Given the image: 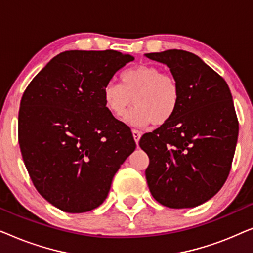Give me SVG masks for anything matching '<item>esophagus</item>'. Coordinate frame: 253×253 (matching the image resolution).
<instances>
[{"mask_svg": "<svg viewBox=\"0 0 253 253\" xmlns=\"http://www.w3.org/2000/svg\"><path fill=\"white\" fill-rule=\"evenodd\" d=\"M132 134H133L134 141H136V144L138 145V143H139L140 137H141V133H140L139 131H138V130H132Z\"/></svg>", "mask_w": 253, "mask_h": 253, "instance_id": "esophagus-1", "label": "esophagus"}]
</instances>
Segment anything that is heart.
I'll return each instance as SVG.
<instances>
[{
  "instance_id": "1",
  "label": "heart",
  "mask_w": 253,
  "mask_h": 253,
  "mask_svg": "<svg viewBox=\"0 0 253 253\" xmlns=\"http://www.w3.org/2000/svg\"><path fill=\"white\" fill-rule=\"evenodd\" d=\"M121 84L108 83L102 89L106 108L116 117H122L131 103L134 108L126 114L127 126L143 127L153 122L161 126L174 116L179 102L176 78L152 65H136L120 76Z\"/></svg>"
}]
</instances>
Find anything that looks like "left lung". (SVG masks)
<instances>
[{
    "label": "left lung",
    "mask_w": 253,
    "mask_h": 253,
    "mask_svg": "<svg viewBox=\"0 0 253 253\" xmlns=\"http://www.w3.org/2000/svg\"><path fill=\"white\" fill-rule=\"evenodd\" d=\"M145 56L167 65L179 87L174 116L140 138L139 146L150 158L148 188L157 202L170 209L202 205L222 188L236 148L238 121L230 89L189 51Z\"/></svg>",
    "instance_id": "left-lung-1"
}]
</instances>
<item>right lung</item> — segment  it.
Wrapping results in <instances>:
<instances>
[{
    "label": "right lung",
    "instance_id": "obj_1",
    "mask_svg": "<svg viewBox=\"0 0 253 253\" xmlns=\"http://www.w3.org/2000/svg\"><path fill=\"white\" fill-rule=\"evenodd\" d=\"M134 57L116 50L58 54L20 101L18 140L38 192L61 211L84 213L108 196L136 148L132 133L106 108L102 89Z\"/></svg>",
    "mask_w": 253,
    "mask_h": 253
}]
</instances>
